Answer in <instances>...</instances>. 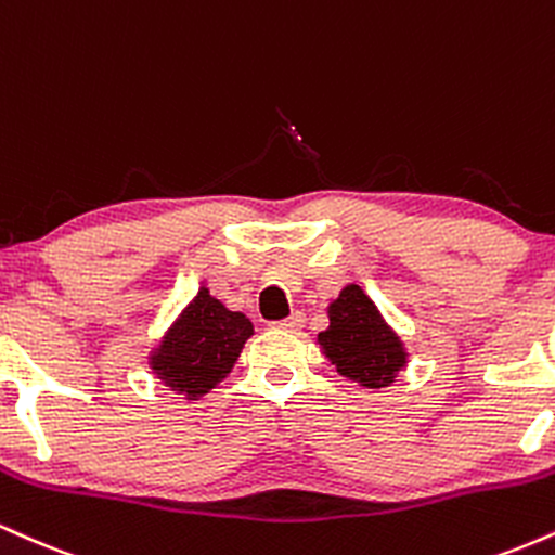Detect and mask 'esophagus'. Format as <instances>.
I'll return each mask as SVG.
<instances>
[{"label": "esophagus", "instance_id": "obj_1", "mask_svg": "<svg viewBox=\"0 0 555 555\" xmlns=\"http://www.w3.org/2000/svg\"><path fill=\"white\" fill-rule=\"evenodd\" d=\"M273 326L282 328V331H289V334H295V331H299V328L305 326V315L302 313H292L289 318H284V321L273 323Z\"/></svg>", "mask_w": 555, "mask_h": 555}]
</instances>
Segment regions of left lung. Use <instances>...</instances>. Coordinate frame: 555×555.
Wrapping results in <instances>:
<instances>
[{"instance_id": "obj_1", "label": "left lung", "mask_w": 555, "mask_h": 555, "mask_svg": "<svg viewBox=\"0 0 555 555\" xmlns=\"http://www.w3.org/2000/svg\"><path fill=\"white\" fill-rule=\"evenodd\" d=\"M331 326L318 344L336 371L367 388H384L404 367L399 336L386 326L373 299L358 284L344 286L328 308Z\"/></svg>"}]
</instances>
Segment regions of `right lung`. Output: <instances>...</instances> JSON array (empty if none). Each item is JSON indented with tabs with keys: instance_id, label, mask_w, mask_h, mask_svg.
<instances>
[{
	"instance_id": "1",
	"label": "right lung",
	"mask_w": 555,
	"mask_h": 555,
	"mask_svg": "<svg viewBox=\"0 0 555 555\" xmlns=\"http://www.w3.org/2000/svg\"><path fill=\"white\" fill-rule=\"evenodd\" d=\"M250 336L253 323L245 315L201 289L164 336L151 365L171 391L197 399L227 378Z\"/></svg>"
}]
</instances>
